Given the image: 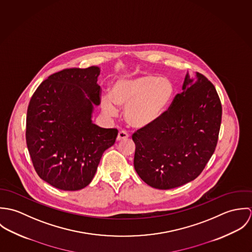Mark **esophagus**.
I'll return each mask as SVG.
<instances>
[{
  "label": "esophagus",
  "mask_w": 252,
  "mask_h": 252,
  "mask_svg": "<svg viewBox=\"0 0 252 252\" xmlns=\"http://www.w3.org/2000/svg\"><path fill=\"white\" fill-rule=\"evenodd\" d=\"M128 137H129V134L125 130H121V131H119V133L117 135V141L126 140Z\"/></svg>",
  "instance_id": "1"
}]
</instances>
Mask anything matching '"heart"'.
<instances>
[{"label":"heart","mask_w":252,"mask_h":252,"mask_svg":"<svg viewBox=\"0 0 252 252\" xmlns=\"http://www.w3.org/2000/svg\"><path fill=\"white\" fill-rule=\"evenodd\" d=\"M174 94L172 82L165 77L144 74L120 78L111 91V98L105 97L103 110L115 115L119 107L126 108L127 121L135 127H144L157 121L168 108Z\"/></svg>","instance_id":"heart-1"}]
</instances>
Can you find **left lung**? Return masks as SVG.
Masks as SVG:
<instances>
[{
  "label": "left lung",
  "mask_w": 252,
  "mask_h": 252,
  "mask_svg": "<svg viewBox=\"0 0 252 252\" xmlns=\"http://www.w3.org/2000/svg\"><path fill=\"white\" fill-rule=\"evenodd\" d=\"M222 106L215 85L187 72L182 92L154 123L134 132V167L146 184L172 189L195 180L216 150Z\"/></svg>",
  "instance_id": "left-lung-1"
}]
</instances>
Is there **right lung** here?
I'll use <instances>...</instances> for the list:
<instances>
[{
  "mask_svg": "<svg viewBox=\"0 0 252 252\" xmlns=\"http://www.w3.org/2000/svg\"><path fill=\"white\" fill-rule=\"evenodd\" d=\"M98 67L70 68L43 80L34 92L26 118V143L36 174L67 191L87 186L118 131L92 123V102L101 103ZM90 96L88 99L85 93Z\"/></svg>",
  "mask_w": 252,
  "mask_h": 252,
  "instance_id": "1",
  "label": "right lung"
}]
</instances>
